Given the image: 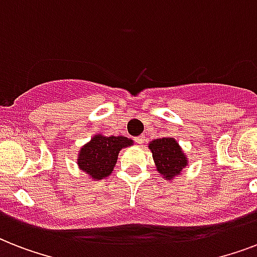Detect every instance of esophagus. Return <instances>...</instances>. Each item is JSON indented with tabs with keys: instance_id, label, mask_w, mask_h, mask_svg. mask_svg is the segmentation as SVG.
<instances>
[{
	"instance_id": "esophagus-1",
	"label": "esophagus",
	"mask_w": 257,
	"mask_h": 257,
	"mask_svg": "<svg viewBox=\"0 0 257 257\" xmlns=\"http://www.w3.org/2000/svg\"><path fill=\"white\" fill-rule=\"evenodd\" d=\"M135 140H136V143L139 145H143L145 143V137L144 136H139V137H136Z\"/></svg>"
}]
</instances>
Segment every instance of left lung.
<instances>
[{
    "label": "left lung",
    "mask_w": 257,
    "mask_h": 257,
    "mask_svg": "<svg viewBox=\"0 0 257 257\" xmlns=\"http://www.w3.org/2000/svg\"><path fill=\"white\" fill-rule=\"evenodd\" d=\"M149 149L152 151L157 171L164 176V179L172 180L188 165L187 157L181 152L179 143L172 137L153 140L149 144Z\"/></svg>",
    "instance_id": "left-lung-1"
}]
</instances>
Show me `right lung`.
Masks as SVG:
<instances>
[{
    "label": "right lung",
    "instance_id": "add662e5",
    "mask_svg": "<svg viewBox=\"0 0 257 257\" xmlns=\"http://www.w3.org/2000/svg\"><path fill=\"white\" fill-rule=\"evenodd\" d=\"M133 141L124 136L97 135L80 151L77 164L93 180H101L112 173L121 149L132 145Z\"/></svg>",
    "mask_w": 257,
    "mask_h": 257
}]
</instances>
